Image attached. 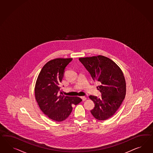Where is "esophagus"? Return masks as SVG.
<instances>
[{"mask_svg":"<svg viewBox=\"0 0 153 153\" xmlns=\"http://www.w3.org/2000/svg\"><path fill=\"white\" fill-rule=\"evenodd\" d=\"M81 98L82 99V100L83 101H84V100H87V97L85 96H82L81 97Z\"/></svg>","mask_w":153,"mask_h":153,"instance_id":"34e87169","label":"esophagus"}]
</instances>
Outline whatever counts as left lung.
Returning a JSON list of instances; mask_svg holds the SVG:
<instances>
[{"label": "left lung", "instance_id": "8db88e82", "mask_svg": "<svg viewBox=\"0 0 153 153\" xmlns=\"http://www.w3.org/2000/svg\"><path fill=\"white\" fill-rule=\"evenodd\" d=\"M91 75L93 80L101 83L98 87L100 98L90 96L95 106L91 111L93 117L98 120H105L113 116L125 99L126 85L120 68L107 57H80L79 59Z\"/></svg>", "mask_w": 153, "mask_h": 153}]
</instances>
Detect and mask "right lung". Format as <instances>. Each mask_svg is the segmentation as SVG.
Masks as SVG:
<instances>
[{
    "mask_svg": "<svg viewBox=\"0 0 153 153\" xmlns=\"http://www.w3.org/2000/svg\"><path fill=\"white\" fill-rule=\"evenodd\" d=\"M72 58H57L48 62L37 77L35 88V99L39 108L48 118L61 122L68 118L73 110V105L82 100L78 97L65 96L60 84L65 69Z\"/></svg>",
    "mask_w": 153,
    "mask_h": 153,
    "instance_id": "obj_1",
    "label": "right lung"
}]
</instances>
